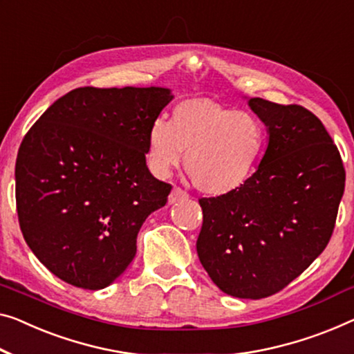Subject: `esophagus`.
Wrapping results in <instances>:
<instances>
[{
    "mask_svg": "<svg viewBox=\"0 0 354 354\" xmlns=\"http://www.w3.org/2000/svg\"><path fill=\"white\" fill-rule=\"evenodd\" d=\"M189 197L186 191H183L181 187H173V191L168 195V203L173 205L179 202V200H186Z\"/></svg>",
    "mask_w": 354,
    "mask_h": 354,
    "instance_id": "obj_1",
    "label": "esophagus"
}]
</instances>
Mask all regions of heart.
<instances>
[{"label":"heart","mask_w":354,"mask_h":354,"mask_svg":"<svg viewBox=\"0 0 354 354\" xmlns=\"http://www.w3.org/2000/svg\"><path fill=\"white\" fill-rule=\"evenodd\" d=\"M267 145L262 120L207 98L184 100L170 122L156 119L147 133V162L165 178L181 165L195 187L211 197H225L245 187L259 167Z\"/></svg>","instance_id":"heart-1"}]
</instances>
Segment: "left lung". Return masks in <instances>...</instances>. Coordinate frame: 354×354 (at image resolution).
<instances>
[{
	"label": "left lung",
	"mask_w": 354,
	"mask_h": 354,
	"mask_svg": "<svg viewBox=\"0 0 354 354\" xmlns=\"http://www.w3.org/2000/svg\"><path fill=\"white\" fill-rule=\"evenodd\" d=\"M268 129L254 176L239 192L200 198L198 259L221 291L263 299L286 288L328 246L345 168L312 111L251 98Z\"/></svg>",
	"instance_id": "left-lung-1"
}]
</instances>
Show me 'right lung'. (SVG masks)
Masks as SVG:
<instances>
[{
    "instance_id": "1",
    "label": "right lung",
    "mask_w": 354,
    "mask_h": 354,
    "mask_svg": "<svg viewBox=\"0 0 354 354\" xmlns=\"http://www.w3.org/2000/svg\"><path fill=\"white\" fill-rule=\"evenodd\" d=\"M173 95L162 87H79L26 131L15 162L24 239L63 281L106 288L136 254V236L170 184L146 167L147 133Z\"/></svg>"
}]
</instances>
